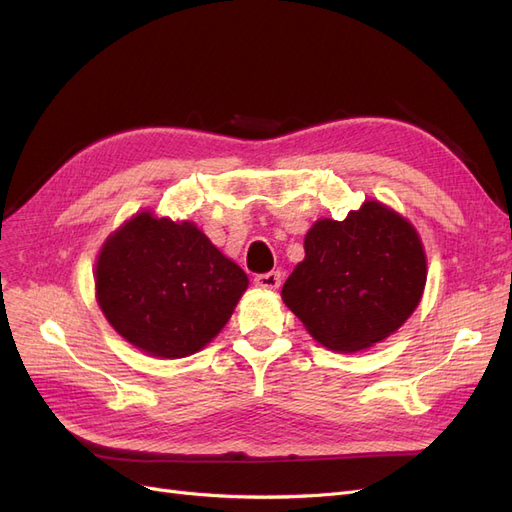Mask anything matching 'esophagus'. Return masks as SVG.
I'll return each mask as SVG.
<instances>
[{"label": "esophagus", "mask_w": 512, "mask_h": 512, "mask_svg": "<svg viewBox=\"0 0 512 512\" xmlns=\"http://www.w3.org/2000/svg\"><path fill=\"white\" fill-rule=\"evenodd\" d=\"M254 284H256L258 288L275 290V288H280V284H282V275L277 273V271H271V273H260V275H256V277H254Z\"/></svg>", "instance_id": "obj_1"}]
</instances>
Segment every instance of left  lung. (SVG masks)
Here are the masks:
<instances>
[{"mask_svg":"<svg viewBox=\"0 0 512 512\" xmlns=\"http://www.w3.org/2000/svg\"><path fill=\"white\" fill-rule=\"evenodd\" d=\"M305 258L282 299L316 342L356 352L395 333L416 309L427 280L414 226L378 200L344 222L318 220L305 235Z\"/></svg>","mask_w":512,"mask_h":512,"instance_id":"8db88e82","label":"left lung"}]
</instances>
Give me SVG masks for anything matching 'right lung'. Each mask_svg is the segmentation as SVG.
<instances>
[{"instance_id": "add662e5", "label": "right lung", "mask_w": 512, "mask_h": 512, "mask_svg": "<svg viewBox=\"0 0 512 512\" xmlns=\"http://www.w3.org/2000/svg\"><path fill=\"white\" fill-rule=\"evenodd\" d=\"M245 271L192 222L136 213L102 245L96 297L111 327L151 356L205 348L235 312Z\"/></svg>"}]
</instances>
